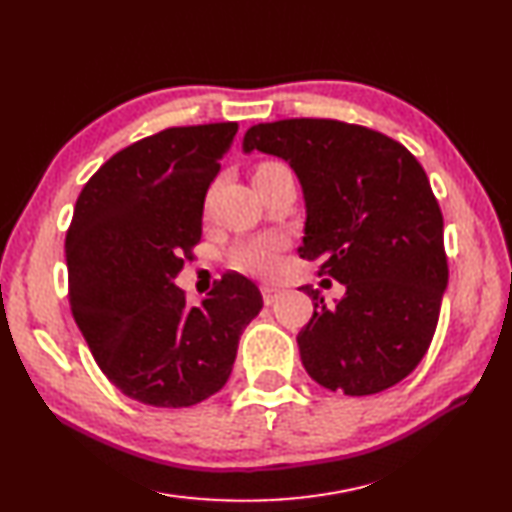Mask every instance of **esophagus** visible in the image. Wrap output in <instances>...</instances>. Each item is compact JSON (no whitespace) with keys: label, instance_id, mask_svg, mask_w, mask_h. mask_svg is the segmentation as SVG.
<instances>
[{"label":"esophagus","instance_id":"1","mask_svg":"<svg viewBox=\"0 0 512 512\" xmlns=\"http://www.w3.org/2000/svg\"><path fill=\"white\" fill-rule=\"evenodd\" d=\"M261 296H264L266 305H272V303H277V298L281 296V290L277 285H261Z\"/></svg>","mask_w":512,"mask_h":512}]
</instances>
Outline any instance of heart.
<instances>
[{
	"label": "heart",
	"instance_id": "heart-1",
	"mask_svg": "<svg viewBox=\"0 0 512 512\" xmlns=\"http://www.w3.org/2000/svg\"><path fill=\"white\" fill-rule=\"evenodd\" d=\"M277 166H285L281 162H264L259 164L257 170H270ZM255 170V173H257ZM287 246V240L281 233H266L259 235V238H253L248 242L238 244L231 251V264L242 270V272H251V274H268L279 264V253Z\"/></svg>",
	"mask_w": 512,
	"mask_h": 512
}]
</instances>
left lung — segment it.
Returning <instances> with one entry per match:
<instances>
[{
    "label": "left lung",
    "mask_w": 512,
    "mask_h": 512,
    "mask_svg": "<svg viewBox=\"0 0 512 512\" xmlns=\"http://www.w3.org/2000/svg\"><path fill=\"white\" fill-rule=\"evenodd\" d=\"M296 170L307 222L300 257L346 285L335 305L318 290L296 342L307 374L346 396H370L409 376L435 335L448 257L443 214L415 155L363 125L287 119L246 131L244 151Z\"/></svg>",
    "instance_id": "8db88e82"
}]
</instances>
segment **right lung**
<instances>
[{
	"label": "right lung",
	"instance_id": "obj_1",
	"mask_svg": "<svg viewBox=\"0 0 512 512\" xmlns=\"http://www.w3.org/2000/svg\"><path fill=\"white\" fill-rule=\"evenodd\" d=\"M238 123L170 127L114 153L86 181L67 231L69 305L101 372L125 396L181 409L214 396L264 300L225 274L199 307L173 283L201 242L203 203Z\"/></svg>",
	"mask_w": 512,
	"mask_h": 512
}]
</instances>
